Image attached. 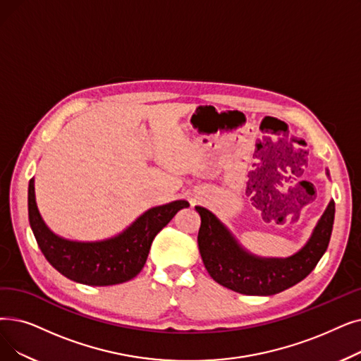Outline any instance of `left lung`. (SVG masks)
Segmentation results:
<instances>
[{
  "mask_svg": "<svg viewBox=\"0 0 361 361\" xmlns=\"http://www.w3.org/2000/svg\"><path fill=\"white\" fill-rule=\"evenodd\" d=\"M196 211L200 215L199 252L216 283L243 295H274L296 285L314 270L331 240L335 202H329L305 246L288 258L249 254L211 211L202 207H196Z\"/></svg>",
  "mask_w": 361,
  "mask_h": 361,
  "instance_id": "left-lung-1",
  "label": "left lung"
}]
</instances>
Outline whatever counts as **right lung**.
<instances>
[{
    "label": "right lung",
    "mask_w": 361,
    "mask_h": 361,
    "mask_svg": "<svg viewBox=\"0 0 361 361\" xmlns=\"http://www.w3.org/2000/svg\"><path fill=\"white\" fill-rule=\"evenodd\" d=\"M189 202L174 200L154 207L121 234L100 242H75L45 226L35 202L34 178L27 187L29 224L45 259L65 277L88 286H111L134 279L145 267L152 242Z\"/></svg>",
    "instance_id": "add662e5"
}]
</instances>
